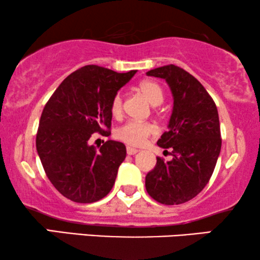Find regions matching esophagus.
Segmentation results:
<instances>
[{
  "label": "esophagus",
  "mask_w": 260,
  "mask_h": 260,
  "mask_svg": "<svg viewBox=\"0 0 260 260\" xmlns=\"http://www.w3.org/2000/svg\"><path fill=\"white\" fill-rule=\"evenodd\" d=\"M126 152H127V155H135V154H137L138 150H137L136 148L126 147Z\"/></svg>",
  "instance_id": "esophagus-1"
}]
</instances>
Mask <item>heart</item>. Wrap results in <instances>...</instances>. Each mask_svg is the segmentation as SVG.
Here are the masks:
<instances>
[{
	"label": "heart",
	"mask_w": 260,
	"mask_h": 260,
	"mask_svg": "<svg viewBox=\"0 0 260 260\" xmlns=\"http://www.w3.org/2000/svg\"><path fill=\"white\" fill-rule=\"evenodd\" d=\"M140 90L144 97L151 103L152 105H158L163 102V91L157 83L152 80H144L140 84ZM110 110L115 117H119L123 111V98L122 94L116 93L113 95ZM155 126L150 123L145 122H135L130 120L116 130V137L123 143L133 147H140L147 141L149 136L155 134Z\"/></svg>",
	"instance_id": "1"
}]
</instances>
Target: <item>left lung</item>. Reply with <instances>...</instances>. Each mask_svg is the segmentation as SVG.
<instances>
[{"label": "left lung", "instance_id": "8db88e82", "mask_svg": "<svg viewBox=\"0 0 260 260\" xmlns=\"http://www.w3.org/2000/svg\"><path fill=\"white\" fill-rule=\"evenodd\" d=\"M147 76L167 81L174 106L168 131L157 141L158 147L172 149L173 158L157 157L145 188L159 204L180 205L197 197L214 172L221 150L218 109L200 81L179 66L157 67Z\"/></svg>", "mask_w": 260, "mask_h": 260}]
</instances>
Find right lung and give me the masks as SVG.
<instances>
[{"mask_svg": "<svg viewBox=\"0 0 260 260\" xmlns=\"http://www.w3.org/2000/svg\"><path fill=\"white\" fill-rule=\"evenodd\" d=\"M135 73L84 66L71 73L46 103L37 134L38 155L53 186L70 200L91 204L112 189L126 156L125 145L106 141L97 150L88 140L94 133L109 136L110 104Z\"/></svg>", "mask_w": 260, "mask_h": 260, "instance_id": "right-lung-1", "label": "right lung"}]
</instances>
